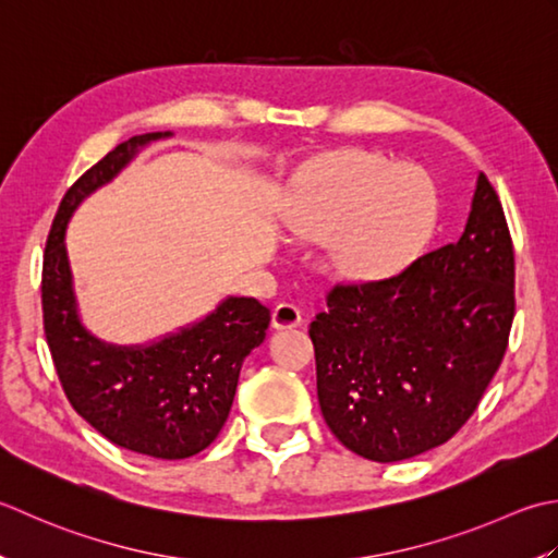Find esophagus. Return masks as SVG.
<instances>
[{
	"mask_svg": "<svg viewBox=\"0 0 558 558\" xmlns=\"http://www.w3.org/2000/svg\"><path fill=\"white\" fill-rule=\"evenodd\" d=\"M301 323H303V315L293 303H279L275 305V311H271V327L275 329H291V327H299Z\"/></svg>",
	"mask_w": 558,
	"mask_h": 558,
	"instance_id": "34e87169",
	"label": "esophagus"
}]
</instances>
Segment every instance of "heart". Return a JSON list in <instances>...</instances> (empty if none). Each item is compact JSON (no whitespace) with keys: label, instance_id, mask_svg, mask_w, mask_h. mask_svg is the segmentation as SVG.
<instances>
[{"label":"heart","instance_id":"1","mask_svg":"<svg viewBox=\"0 0 558 558\" xmlns=\"http://www.w3.org/2000/svg\"><path fill=\"white\" fill-rule=\"evenodd\" d=\"M438 221V190L422 170L354 154L311 170L295 185L287 226L299 241H332L339 269L385 279L422 253Z\"/></svg>","mask_w":558,"mask_h":558}]
</instances>
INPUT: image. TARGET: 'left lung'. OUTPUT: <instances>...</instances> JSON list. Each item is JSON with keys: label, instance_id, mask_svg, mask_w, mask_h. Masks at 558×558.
Returning <instances> with one entry per match:
<instances>
[{"label": "left lung", "instance_id": "1", "mask_svg": "<svg viewBox=\"0 0 558 558\" xmlns=\"http://www.w3.org/2000/svg\"><path fill=\"white\" fill-rule=\"evenodd\" d=\"M513 315V241L480 173L460 241L390 279L337 283L327 293L308 335L329 430L373 462L442 446L501 366Z\"/></svg>", "mask_w": 558, "mask_h": 558}]
</instances>
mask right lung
Listing matches in <instances>:
<instances>
[{"mask_svg": "<svg viewBox=\"0 0 558 558\" xmlns=\"http://www.w3.org/2000/svg\"><path fill=\"white\" fill-rule=\"evenodd\" d=\"M170 132L140 134L88 168L57 209L43 257V327L66 400L100 436L158 460L197 454L229 418L245 356L263 344L269 311L226 299L199 323L144 347L106 344L78 320L66 221L84 197L110 183L134 154Z\"/></svg>", "mask_w": 558, "mask_h": 558, "instance_id": "obj_1", "label": "right lung"}]
</instances>
